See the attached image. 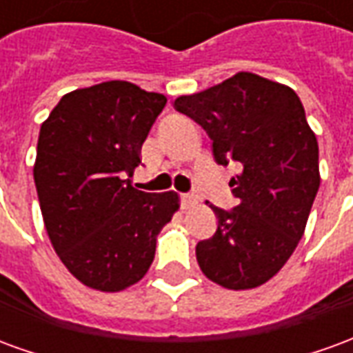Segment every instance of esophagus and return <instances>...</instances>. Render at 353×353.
Returning a JSON list of instances; mask_svg holds the SVG:
<instances>
[{
    "label": "esophagus",
    "mask_w": 353,
    "mask_h": 353,
    "mask_svg": "<svg viewBox=\"0 0 353 353\" xmlns=\"http://www.w3.org/2000/svg\"><path fill=\"white\" fill-rule=\"evenodd\" d=\"M197 203V197L194 194H184L182 196V207L184 209H190V207H194Z\"/></svg>",
    "instance_id": "esophagus-1"
}]
</instances>
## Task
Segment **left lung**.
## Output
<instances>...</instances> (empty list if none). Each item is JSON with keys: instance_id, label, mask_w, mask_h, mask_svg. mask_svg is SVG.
Masks as SVG:
<instances>
[{"instance_id": "8db88e82", "label": "left lung", "mask_w": 353, "mask_h": 353, "mask_svg": "<svg viewBox=\"0 0 353 353\" xmlns=\"http://www.w3.org/2000/svg\"><path fill=\"white\" fill-rule=\"evenodd\" d=\"M174 108L209 132L221 165L237 161L230 181L239 205H209L219 226L196 247L212 283L245 291L266 283L291 259L319 188V148L299 94L251 72L182 94Z\"/></svg>"}]
</instances>
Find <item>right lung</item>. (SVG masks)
I'll list each match as a JSON object with an SVG mask.
<instances>
[{"label":"right lung","instance_id":"right-lung-1","mask_svg":"<svg viewBox=\"0 0 353 353\" xmlns=\"http://www.w3.org/2000/svg\"><path fill=\"white\" fill-rule=\"evenodd\" d=\"M167 99L129 81L66 92L41 123L34 163L45 230L81 283L119 292L146 276L157 234L181 207L176 192L146 194L121 174L141 165Z\"/></svg>","mask_w":353,"mask_h":353}]
</instances>
